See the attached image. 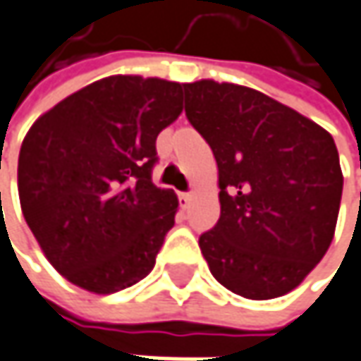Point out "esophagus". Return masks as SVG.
Returning a JSON list of instances; mask_svg holds the SVG:
<instances>
[{
    "label": "esophagus",
    "instance_id": "esophagus-1",
    "mask_svg": "<svg viewBox=\"0 0 361 361\" xmlns=\"http://www.w3.org/2000/svg\"><path fill=\"white\" fill-rule=\"evenodd\" d=\"M192 202V194H180V206L181 208H188Z\"/></svg>",
    "mask_w": 361,
    "mask_h": 361
}]
</instances>
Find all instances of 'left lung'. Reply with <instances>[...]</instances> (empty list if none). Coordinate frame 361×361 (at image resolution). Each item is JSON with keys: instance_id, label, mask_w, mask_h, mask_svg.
Listing matches in <instances>:
<instances>
[{"instance_id": "1", "label": "left lung", "mask_w": 361, "mask_h": 361, "mask_svg": "<svg viewBox=\"0 0 361 361\" xmlns=\"http://www.w3.org/2000/svg\"><path fill=\"white\" fill-rule=\"evenodd\" d=\"M183 90L185 116L219 167L221 219L200 237L210 274L249 300L284 296L335 235L343 192L335 140L257 90L214 79Z\"/></svg>"}]
</instances>
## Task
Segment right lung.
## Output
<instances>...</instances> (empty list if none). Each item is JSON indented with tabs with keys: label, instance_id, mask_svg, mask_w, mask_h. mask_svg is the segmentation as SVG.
<instances>
[{
	"label": "right lung",
	"instance_id": "add662e5",
	"mask_svg": "<svg viewBox=\"0 0 361 361\" xmlns=\"http://www.w3.org/2000/svg\"><path fill=\"white\" fill-rule=\"evenodd\" d=\"M181 83L110 75L61 99L26 133L18 194L54 269L114 294L155 267L178 196L157 188L155 140L181 114Z\"/></svg>",
	"mask_w": 361,
	"mask_h": 361
}]
</instances>
